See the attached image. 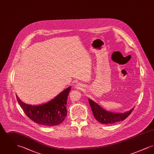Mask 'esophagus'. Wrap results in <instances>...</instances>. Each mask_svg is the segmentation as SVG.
Listing matches in <instances>:
<instances>
[{
	"mask_svg": "<svg viewBox=\"0 0 154 154\" xmlns=\"http://www.w3.org/2000/svg\"><path fill=\"white\" fill-rule=\"evenodd\" d=\"M81 87H82L81 84H79V83H78V84H77V85H76V88H77V89H81Z\"/></svg>",
	"mask_w": 154,
	"mask_h": 154,
	"instance_id": "esophagus-1",
	"label": "esophagus"
}]
</instances>
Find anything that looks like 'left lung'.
Here are the masks:
<instances>
[{"label":"left lung","instance_id":"8db88e82","mask_svg":"<svg viewBox=\"0 0 154 154\" xmlns=\"http://www.w3.org/2000/svg\"><path fill=\"white\" fill-rule=\"evenodd\" d=\"M93 114L96 119L103 124H112L122 121L132 113L133 108L124 113H114L104 110L99 105L91 99H88Z\"/></svg>","mask_w":154,"mask_h":154}]
</instances>
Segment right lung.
I'll use <instances>...</instances> for the list:
<instances>
[{"mask_svg":"<svg viewBox=\"0 0 154 154\" xmlns=\"http://www.w3.org/2000/svg\"><path fill=\"white\" fill-rule=\"evenodd\" d=\"M71 88H66L51 101L38 106L26 104L17 96V99L26 116L32 121L45 126H54L60 124L67 116V96Z\"/></svg>","mask_w":154,"mask_h":154,"instance_id":"1","label":"right lung"}]
</instances>
